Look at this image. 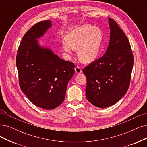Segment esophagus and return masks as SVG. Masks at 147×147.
Instances as JSON below:
<instances>
[{
    "instance_id": "34e87169",
    "label": "esophagus",
    "mask_w": 147,
    "mask_h": 147,
    "mask_svg": "<svg viewBox=\"0 0 147 147\" xmlns=\"http://www.w3.org/2000/svg\"><path fill=\"white\" fill-rule=\"evenodd\" d=\"M75 71L77 74H81L82 72V70H81L80 67H79V66H77L75 68Z\"/></svg>"
}]
</instances>
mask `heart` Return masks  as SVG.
I'll return each mask as SVG.
<instances>
[{"instance_id": "obj_1", "label": "heart", "mask_w": 147, "mask_h": 147, "mask_svg": "<svg viewBox=\"0 0 147 147\" xmlns=\"http://www.w3.org/2000/svg\"><path fill=\"white\" fill-rule=\"evenodd\" d=\"M103 40L101 28L86 24L74 28L68 33L67 38L62 40V48L68 54H72L73 49H78L79 59L89 63L100 53Z\"/></svg>"}]
</instances>
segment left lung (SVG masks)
I'll return each mask as SVG.
<instances>
[{
	"label": "left lung",
	"instance_id": "8db88e82",
	"mask_svg": "<svg viewBox=\"0 0 147 147\" xmlns=\"http://www.w3.org/2000/svg\"><path fill=\"white\" fill-rule=\"evenodd\" d=\"M110 42L104 55L83 69L87 78L86 98L93 105L105 108L118 102L130 85L133 55L125 34L109 18Z\"/></svg>",
	"mask_w": 147,
	"mask_h": 147
}]
</instances>
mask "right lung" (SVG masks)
<instances>
[{"mask_svg":"<svg viewBox=\"0 0 147 147\" xmlns=\"http://www.w3.org/2000/svg\"><path fill=\"white\" fill-rule=\"evenodd\" d=\"M52 26L49 20L36 23L26 32L16 57L19 84L23 93L36 106L57 107L65 98L67 86L74 74V64L62 60L38 39Z\"/></svg>","mask_w":147,"mask_h":147,"instance_id":"obj_1","label":"right lung"}]
</instances>
